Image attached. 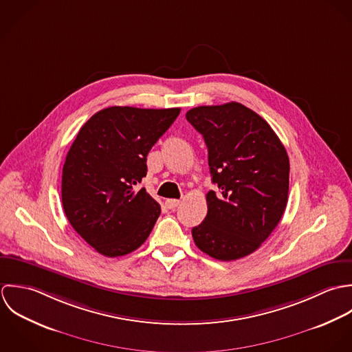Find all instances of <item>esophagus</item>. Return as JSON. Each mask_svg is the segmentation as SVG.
Returning a JSON list of instances; mask_svg holds the SVG:
<instances>
[{
    "label": "esophagus",
    "mask_w": 352,
    "mask_h": 352,
    "mask_svg": "<svg viewBox=\"0 0 352 352\" xmlns=\"http://www.w3.org/2000/svg\"><path fill=\"white\" fill-rule=\"evenodd\" d=\"M179 203H181V200H178V199H168V200H166V206H167L168 210H175L179 206Z\"/></svg>",
    "instance_id": "34e87169"
}]
</instances>
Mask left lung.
<instances>
[{
	"instance_id": "8db88e82",
	"label": "left lung",
	"mask_w": 352,
	"mask_h": 352,
	"mask_svg": "<svg viewBox=\"0 0 352 352\" xmlns=\"http://www.w3.org/2000/svg\"><path fill=\"white\" fill-rule=\"evenodd\" d=\"M186 120L204 138L217 186L207 193L204 221L192 230L195 243L220 261L249 256L271 235L285 210L287 151L268 122L238 102L195 107Z\"/></svg>"
}]
</instances>
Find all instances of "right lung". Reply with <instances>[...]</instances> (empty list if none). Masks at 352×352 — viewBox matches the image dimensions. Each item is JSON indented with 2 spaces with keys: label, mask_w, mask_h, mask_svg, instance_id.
Segmentation results:
<instances>
[{
  "label": "right lung",
  "mask_w": 352,
  "mask_h": 352,
  "mask_svg": "<svg viewBox=\"0 0 352 352\" xmlns=\"http://www.w3.org/2000/svg\"><path fill=\"white\" fill-rule=\"evenodd\" d=\"M181 109L113 106L78 131L63 168V207L76 232L98 253L120 257L145 242L160 206L138 185L146 155Z\"/></svg>",
  "instance_id": "obj_1"
}]
</instances>
